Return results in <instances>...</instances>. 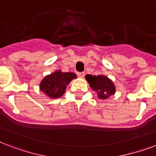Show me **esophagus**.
Segmentation results:
<instances>
[{
	"label": "esophagus",
	"mask_w": 156,
	"mask_h": 156,
	"mask_svg": "<svg viewBox=\"0 0 156 156\" xmlns=\"http://www.w3.org/2000/svg\"><path fill=\"white\" fill-rule=\"evenodd\" d=\"M78 75L79 78H83L85 76V73L84 72H79V73H78Z\"/></svg>",
	"instance_id": "1"
}]
</instances>
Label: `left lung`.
<instances>
[{
	"label": "left lung",
	"mask_w": 156,
	"mask_h": 156,
	"mask_svg": "<svg viewBox=\"0 0 156 156\" xmlns=\"http://www.w3.org/2000/svg\"><path fill=\"white\" fill-rule=\"evenodd\" d=\"M86 79L88 81L90 87L97 92L98 96L101 99H107L115 93L113 83L105 76H92L87 74L86 76Z\"/></svg>",
	"instance_id": "1"
}]
</instances>
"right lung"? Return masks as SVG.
<instances>
[{"instance_id":"1","label":"right lung","mask_w":156,"mask_h":156,"mask_svg":"<svg viewBox=\"0 0 156 156\" xmlns=\"http://www.w3.org/2000/svg\"><path fill=\"white\" fill-rule=\"evenodd\" d=\"M75 78V73L71 72L62 73L61 71H56L43 79L40 83V90L51 98L61 97L65 93L66 86Z\"/></svg>"}]
</instances>
